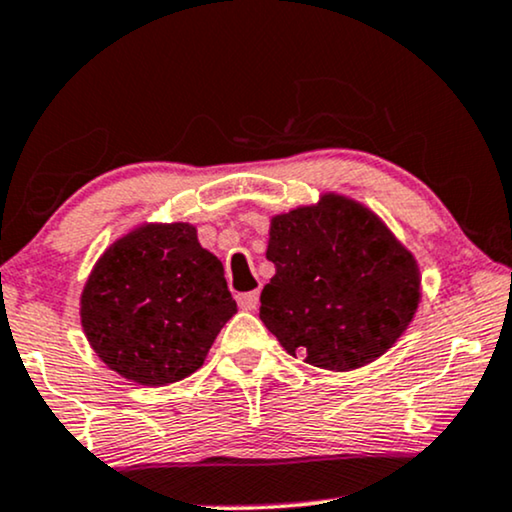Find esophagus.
I'll use <instances>...</instances> for the list:
<instances>
[{"label":"esophagus","mask_w":512,"mask_h":512,"mask_svg":"<svg viewBox=\"0 0 512 512\" xmlns=\"http://www.w3.org/2000/svg\"><path fill=\"white\" fill-rule=\"evenodd\" d=\"M257 304H260V293H257V290H252V293L238 295V307L245 309V312H255Z\"/></svg>","instance_id":"obj_1"}]
</instances>
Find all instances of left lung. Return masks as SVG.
Here are the masks:
<instances>
[{
  "label": "left lung",
  "instance_id": "left-lung-1",
  "mask_svg": "<svg viewBox=\"0 0 512 512\" xmlns=\"http://www.w3.org/2000/svg\"><path fill=\"white\" fill-rule=\"evenodd\" d=\"M267 260L276 274L260 295V319L288 354L323 371H357L383 357L423 295L413 252L342 193L271 217Z\"/></svg>",
  "mask_w": 512,
  "mask_h": 512
}]
</instances>
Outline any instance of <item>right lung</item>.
Here are the masks:
<instances>
[{
	"instance_id": "obj_1",
	"label": "right lung",
	"mask_w": 512,
	"mask_h": 512,
	"mask_svg": "<svg viewBox=\"0 0 512 512\" xmlns=\"http://www.w3.org/2000/svg\"><path fill=\"white\" fill-rule=\"evenodd\" d=\"M236 314L222 262L189 222H141L103 250L80 295L89 347L129 383L163 387L203 366Z\"/></svg>"
}]
</instances>
